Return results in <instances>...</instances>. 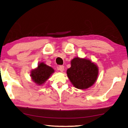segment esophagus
<instances>
[{
    "label": "esophagus",
    "mask_w": 128,
    "mask_h": 128,
    "mask_svg": "<svg viewBox=\"0 0 128 128\" xmlns=\"http://www.w3.org/2000/svg\"><path fill=\"white\" fill-rule=\"evenodd\" d=\"M59 70L61 72H62L64 71V66H59Z\"/></svg>",
    "instance_id": "obj_1"
}]
</instances>
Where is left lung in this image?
Returning a JSON list of instances; mask_svg holds the SVG:
<instances>
[{
	"label": "left lung",
	"mask_w": 128,
	"mask_h": 128,
	"mask_svg": "<svg viewBox=\"0 0 128 128\" xmlns=\"http://www.w3.org/2000/svg\"><path fill=\"white\" fill-rule=\"evenodd\" d=\"M70 64L66 74L72 86L82 90L93 86L99 74V68L95 62L85 58L76 57L72 60Z\"/></svg>",
	"instance_id": "1"
}]
</instances>
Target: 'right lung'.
I'll return each instance as SVG.
<instances>
[{"label":"right lung","instance_id":"1","mask_svg":"<svg viewBox=\"0 0 128 128\" xmlns=\"http://www.w3.org/2000/svg\"><path fill=\"white\" fill-rule=\"evenodd\" d=\"M54 69L47 66L44 62H40L38 66L30 72L32 80L37 86H42L54 72Z\"/></svg>","mask_w":128,"mask_h":128}]
</instances>
